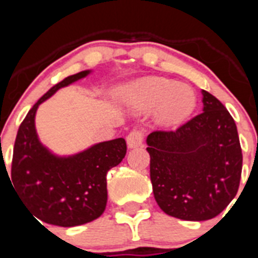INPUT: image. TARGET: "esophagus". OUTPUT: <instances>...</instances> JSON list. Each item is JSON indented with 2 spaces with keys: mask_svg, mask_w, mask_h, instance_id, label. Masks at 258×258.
I'll return each instance as SVG.
<instances>
[{
  "mask_svg": "<svg viewBox=\"0 0 258 258\" xmlns=\"http://www.w3.org/2000/svg\"><path fill=\"white\" fill-rule=\"evenodd\" d=\"M126 142L129 149H137L141 147L143 143V134L141 131H132L131 133L127 134Z\"/></svg>",
  "mask_w": 258,
  "mask_h": 258,
  "instance_id": "obj_1",
  "label": "esophagus"
}]
</instances>
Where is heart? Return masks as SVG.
Wrapping results in <instances>:
<instances>
[{"instance_id":"b5f03b06","label":"heart","mask_w":258,"mask_h":258,"mask_svg":"<svg viewBox=\"0 0 258 258\" xmlns=\"http://www.w3.org/2000/svg\"><path fill=\"white\" fill-rule=\"evenodd\" d=\"M122 102L131 108L147 112L155 109V121L174 126L190 117L197 107V93L187 84L163 77H145L126 86Z\"/></svg>"}]
</instances>
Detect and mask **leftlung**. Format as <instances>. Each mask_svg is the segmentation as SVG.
Listing matches in <instances>:
<instances>
[{
	"label": "left lung",
	"instance_id": "obj_1",
	"mask_svg": "<svg viewBox=\"0 0 258 258\" xmlns=\"http://www.w3.org/2000/svg\"><path fill=\"white\" fill-rule=\"evenodd\" d=\"M203 112L177 131L147 137L150 177L161 211L184 221L216 217L235 198L240 183V142L234 118L202 90Z\"/></svg>",
	"mask_w": 258,
	"mask_h": 258
}]
</instances>
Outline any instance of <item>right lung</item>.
<instances>
[{
    "instance_id": "obj_1",
    "label": "right lung",
    "mask_w": 258,
    "mask_h": 258,
    "mask_svg": "<svg viewBox=\"0 0 258 258\" xmlns=\"http://www.w3.org/2000/svg\"><path fill=\"white\" fill-rule=\"evenodd\" d=\"M90 72L66 77L42 95L20 124L14 145V190L35 218L55 226H79L102 216L107 204V172L126 154L124 138L97 143L70 156L52 154L38 140L35 125L38 106Z\"/></svg>"
}]
</instances>
